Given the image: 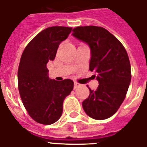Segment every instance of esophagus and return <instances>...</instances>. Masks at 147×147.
<instances>
[{
  "label": "esophagus",
  "instance_id": "1",
  "mask_svg": "<svg viewBox=\"0 0 147 147\" xmlns=\"http://www.w3.org/2000/svg\"><path fill=\"white\" fill-rule=\"evenodd\" d=\"M80 86H81V84H80V83H78V82H75L74 87V89H76V88H79V87H80Z\"/></svg>",
  "mask_w": 147,
  "mask_h": 147
}]
</instances>
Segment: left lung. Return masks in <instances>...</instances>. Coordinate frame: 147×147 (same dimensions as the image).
I'll return each mask as SVG.
<instances>
[{"mask_svg": "<svg viewBox=\"0 0 147 147\" xmlns=\"http://www.w3.org/2000/svg\"><path fill=\"white\" fill-rule=\"evenodd\" d=\"M73 36L89 45V69L96 73L99 85L89 87V96L82 102L87 115L96 120L111 117L124 102L131 81V66L127 51L113 34L103 27L79 26Z\"/></svg>", "mask_w": 147, "mask_h": 147, "instance_id": "8db88e82", "label": "left lung"}]
</instances>
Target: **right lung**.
I'll list each match as a JSON object with an SVG mask.
<instances>
[{"mask_svg":"<svg viewBox=\"0 0 147 147\" xmlns=\"http://www.w3.org/2000/svg\"><path fill=\"white\" fill-rule=\"evenodd\" d=\"M71 31V27L45 28L28 42L22 54L18 71V90L28 114L39 124L49 125L59 120L64 99L74 88L71 80L49 79L46 67Z\"/></svg>","mask_w":147,"mask_h":147,"instance_id":"1","label":"right lung"}]
</instances>
